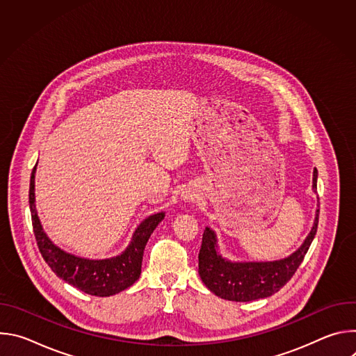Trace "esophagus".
Listing matches in <instances>:
<instances>
[{
    "mask_svg": "<svg viewBox=\"0 0 356 356\" xmlns=\"http://www.w3.org/2000/svg\"><path fill=\"white\" fill-rule=\"evenodd\" d=\"M184 198H188V200H193V195H184Z\"/></svg>",
    "mask_w": 356,
    "mask_h": 356,
    "instance_id": "1",
    "label": "esophagus"
}]
</instances>
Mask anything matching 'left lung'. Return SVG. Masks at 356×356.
I'll list each match as a JSON object with an SVG mask.
<instances>
[{"instance_id":"1","label":"left lung","mask_w":356,"mask_h":356,"mask_svg":"<svg viewBox=\"0 0 356 356\" xmlns=\"http://www.w3.org/2000/svg\"><path fill=\"white\" fill-rule=\"evenodd\" d=\"M318 172L313 173V188H317ZM316 211L314 225L304 243L290 257L273 262H231L218 252L217 235L206 228L198 253L200 277L216 296L231 301H252L277 293L296 273L316 236L318 227Z\"/></svg>"}]
</instances>
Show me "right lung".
Instances as JSON below:
<instances>
[{"label":"right lung","mask_w":356,"mask_h":356,"mask_svg":"<svg viewBox=\"0 0 356 356\" xmlns=\"http://www.w3.org/2000/svg\"><path fill=\"white\" fill-rule=\"evenodd\" d=\"M35 172L31 175L29 209L33 234L44 262L60 279L79 290L98 297H108L132 286L140 275L142 258L146 242L165 213L149 216L135 229L131 243L118 257L110 259H86L65 252L44 234L35 207Z\"/></svg>","instance_id":"add662e5"}]
</instances>
